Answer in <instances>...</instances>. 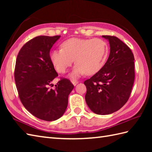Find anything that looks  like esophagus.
<instances>
[{
	"mask_svg": "<svg viewBox=\"0 0 152 152\" xmlns=\"http://www.w3.org/2000/svg\"><path fill=\"white\" fill-rule=\"evenodd\" d=\"M71 82L72 83V84L74 86H76L77 83H78V81H77V80H71Z\"/></svg>",
	"mask_w": 152,
	"mask_h": 152,
	"instance_id": "esophagus-1",
	"label": "esophagus"
}]
</instances>
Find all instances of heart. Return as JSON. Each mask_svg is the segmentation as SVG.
Returning a JSON list of instances; mask_svg holds the SVG:
<instances>
[{
    "label": "heart",
    "instance_id": "obj_1",
    "mask_svg": "<svg viewBox=\"0 0 152 152\" xmlns=\"http://www.w3.org/2000/svg\"><path fill=\"white\" fill-rule=\"evenodd\" d=\"M61 46L62 48L51 51V61L57 72L64 73L74 59L76 64L70 74L72 78L85 73L92 75L98 72L108 56V45L101 38H72L64 41Z\"/></svg>",
    "mask_w": 152,
    "mask_h": 152
}]
</instances>
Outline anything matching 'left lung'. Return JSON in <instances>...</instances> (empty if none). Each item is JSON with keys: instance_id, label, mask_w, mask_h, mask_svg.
<instances>
[{"instance_id": "8db88e82", "label": "left lung", "mask_w": 152, "mask_h": 152, "mask_svg": "<svg viewBox=\"0 0 152 152\" xmlns=\"http://www.w3.org/2000/svg\"><path fill=\"white\" fill-rule=\"evenodd\" d=\"M110 52L104 65L84 84L87 104L96 114H110L120 109L129 98L134 81V58L131 49L114 36L103 35Z\"/></svg>"}]
</instances>
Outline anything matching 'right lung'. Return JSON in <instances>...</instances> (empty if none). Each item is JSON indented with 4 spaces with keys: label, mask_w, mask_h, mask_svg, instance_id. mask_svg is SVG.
Masks as SVG:
<instances>
[{
    "label": "right lung",
    "mask_w": 152,
    "mask_h": 152,
    "mask_svg": "<svg viewBox=\"0 0 152 152\" xmlns=\"http://www.w3.org/2000/svg\"><path fill=\"white\" fill-rule=\"evenodd\" d=\"M60 37L38 36L28 41L19 51L15 66V85L23 105L35 117L48 121L63 115L74 88L66 78H61L51 88L58 74L50 51Z\"/></svg>",
    "instance_id": "obj_1"
}]
</instances>
